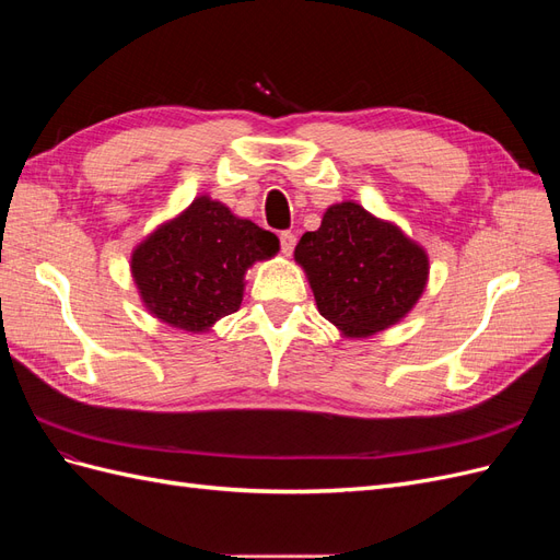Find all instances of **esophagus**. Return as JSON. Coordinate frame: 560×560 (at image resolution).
Wrapping results in <instances>:
<instances>
[{
	"label": "esophagus",
	"mask_w": 560,
	"mask_h": 560,
	"mask_svg": "<svg viewBox=\"0 0 560 560\" xmlns=\"http://www.w3.org/2000/svg\"><path fill=\"white\" fill-rule=\"evenodd\" d=\"M294 245H296V235L292 231H282L280 233V249L284 257H290V254L294 252Z\"/></svg>",
	"instance_id": "1"
}]
</instances>
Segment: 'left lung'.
I'll return each mask as SVG.
<instances>
[{
	"mask_svg": "<svg viewBox=\"0 0 560 560\" xmlns=\"http://www.w3.org/2000/svg\"><path fill=\"white\" fill-rule=\"evenodd\" d=\"M294 259L306 270L319 315L358 338L409 313L430 270L425 249L350 200L331 206L317 231L301 235Z\"/></svg>",
	"mask_w": 560,
	"mask_h": 560,
	"instance_id": "8db88e82",
	"label": "left lung"
}]
</instances>
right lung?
<instances>
[{
    "label": "right lung",
    "mask_w": 560,
    "mask_h": 560,
    "mask_svg": "<svg viewBox=\"0 0 560 560\" xmlns=\"http://www.w3.org/2000/svg\"><path fill=\"white\" fill-rule=\"evenodd\" d=\"M278 249L276 233L200 196L138 245L130 268L151 315L196 334L241 308L245 270Z\"/></svg>",
    "instance_id": "right-lung-1"
}]
</instances>
